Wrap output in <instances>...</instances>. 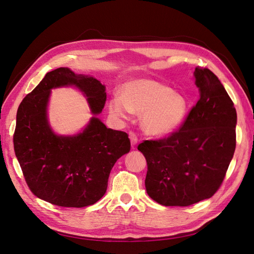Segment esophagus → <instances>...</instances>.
Wrapping results in <instances>:
<instances>
[{
    "instance_id": "esophagus-1",
    "label": "esophagus",
    "mask_w": 254,
    "mask_h": 254,
    "mask_svg": "<svg viewBox=\"0 0 254 254\" xmlns=\"http://www.w3.org/2000/svg\"><path fill=\"white\" fill-rule=\"evenodd\" d=\"M129 139H130V142H131V145L134 146L136 145L137 143V135L134 131H130L129 132Z\"/></svg>"
}]
</instances>
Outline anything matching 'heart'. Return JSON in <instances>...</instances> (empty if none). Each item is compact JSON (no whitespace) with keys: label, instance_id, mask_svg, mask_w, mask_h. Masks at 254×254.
<instances>
[{"label":"heart","instance_id":"1","mask_svg":"<svg viewBox=\"0 0 254 254\" xmlns=\"http://www.w3.org/2000/svg\"><path fill=\"white\" fill-rule=\"evenodd\" d=\"M190 104L179 93L155 80L129 81L123 96L113 97L110 112L118 118L129 119L133 111L143 113V126L151 134H167L178 128L186 119Z\"/></svg>","mask_w":254,"mask_h":254}]
</instances>
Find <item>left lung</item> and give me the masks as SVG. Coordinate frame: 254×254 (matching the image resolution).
Masks as SVG:
<instances>
[{"label": "left lung", "mask_w": 254, "mask_h": 254, "mask_svg": "<svg viewBox=\"0 0 254 254\" xmlns=\"http://www.w3.org/2000/svg\"><path fill=\"white\" fill-rule=\"evenodd\" d=\"M200 97L179 129L137 146L147 162L148 196L166 206H188L219 190L236 146V110L217 76L195 68Z\"/></svg>", "instance_id": "1"}]
</instances>
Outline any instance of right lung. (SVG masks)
Listing matches in <instances>:
<instances>
[{
    "label": "right lung",
    "instance_id": "1",
    "mask_svg": "<svg viewBox=\"0 0 254 254\" xmlns=\"http://www.w3.org/2000/svg\"><path fill=\"white\" fill-rule=\"evenodd\" d=\"M66 84H74L86 94L94 114L103 111L107 95L101 81L67 67L56 68L45 74L21 102L13 147L35 196L59 206L82 207L105 195L112 167L129 152L130 140L126 132L107 128L97 118H92L77 135L54 133L47 120L50 92Z\"/></svg>",
    "mask_w": 254,
    "mask_h": 254
}]
</instances>
